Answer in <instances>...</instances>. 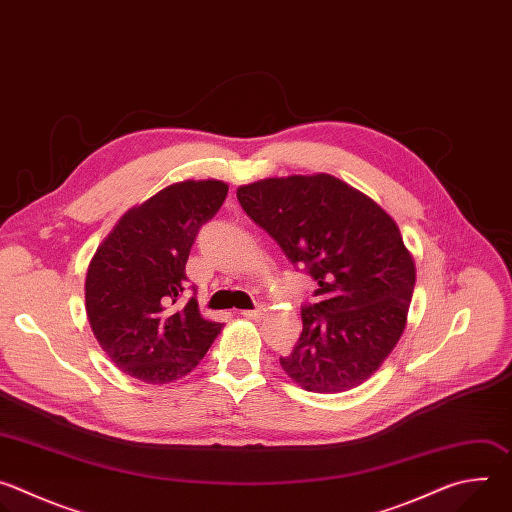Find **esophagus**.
Listing matches in <instances>:
<instances>
[{"instance_id": "esophagus-1", "label": "esophagus", "mask_w": 512, "mask_h": 512, "mask_svg": "<svg viewBox=\"0 0 512 512\" xmlns=\"http://www.w3.org/2000/svg\"><path fill=\"white\" fill-rule=\"evenodd\" d=\"M265 314H267L265 306H257L255 310H245V312H243V316H245V318H249V320H255V322L263 320V318H265Z\"/></svg>"}]
</instances>
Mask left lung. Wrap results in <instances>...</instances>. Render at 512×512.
<instances>
[{
	"mask_svg": "<svg viewBox=\"0 0 512 512\" xmlns=\"http://www.w3.org/2000/svg\"><path fill=\"white\" fill-rule=\"evenodd\" d=\"M255 225L318 289L302 306L298 344L281 369L306 391L340 393L367 381L399 342L415 263L393 218L330 174L267 178L237 190Z\"/></svg>",
	"mask_w": 512,
	"mask_h": 512,
	"instance_id": "8db88e82",
	"label": "left lung"
}]
</instances>
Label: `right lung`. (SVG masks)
Segmentation results:
<instances>
[{"label":"right lung","mask_w":512,"mask_h":512,"mask_svg":"<svg viewBox=\"0 0 512 512\" xmlns=\"http://www.w3.org/2000/svg\"><path fill=\"white\" fill-rule=\"evenodd\" d=\"M227 192L221 180L172 184L127 210L93 255L85 281L89 324L125 375L150 385L178 381L223 330L200 316L194 296L184 306L180 298L196 235Z\"/></svg>","instance_id":"1"}]
</instances>
